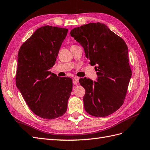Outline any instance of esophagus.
<instances>
[{"label": "esophagus", "mask_w": 150, "mask_h": 150, "mask_svg": "<svg viewBox=\"0 0 150 150\" xmlns=\"http://www.w3.org/2000/svg\"><path fill=\"white\" fill-rule=\"evenodd\" d=\"M79 77H74L73 78H72V80H73V84L74 85H77V84H78V81H79Z\"/></svg>", "instance_id": "esophagus-1"}]
</instances>
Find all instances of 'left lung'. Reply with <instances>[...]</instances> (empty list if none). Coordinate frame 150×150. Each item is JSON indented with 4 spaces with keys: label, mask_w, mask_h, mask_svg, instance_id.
Wrapping results in <instances>:
<instances>
[{
    "label": "left lung",
    "mask_w": 150,
    "mask_h": 150,
    "mask_svg": "<svg viewBox=\"0 0 150 150\" xmlns=\"http://www.w3.org/2000/svg\"><path fill=\"white\" fill-rule=\"evenodd\" d=\"M70 34L84 48L89 64L95 66L98 76L96 81L79 79L86 91V111L96 117L112 114L123 104L131 77L128 47L123 39L99 22L76 28Z\"/></svg>",
    "instance_id": "1"
}]
</instances>
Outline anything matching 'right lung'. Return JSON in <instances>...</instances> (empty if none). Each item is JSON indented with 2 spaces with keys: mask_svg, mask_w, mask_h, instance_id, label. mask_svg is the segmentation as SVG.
<instances>
[{
  "mask_svg": "<svg viewBox=\"0 0 150 150\" xmlns=\"http://www.w3.org/2000/svg\"><path fill=\"white\" fill-rule=\"evenodd\" d=\"M68 29L45 25L22 45L17 57L16 86L29 108L44 119L62 116L72 91L71 78L49 69L55 64Z\"/></svg>",
  "mask_w": 150,
  "mask_h": 150,
  "instance_id": "right-lung-1",
  "label": "right lung"
}]
</instances>
